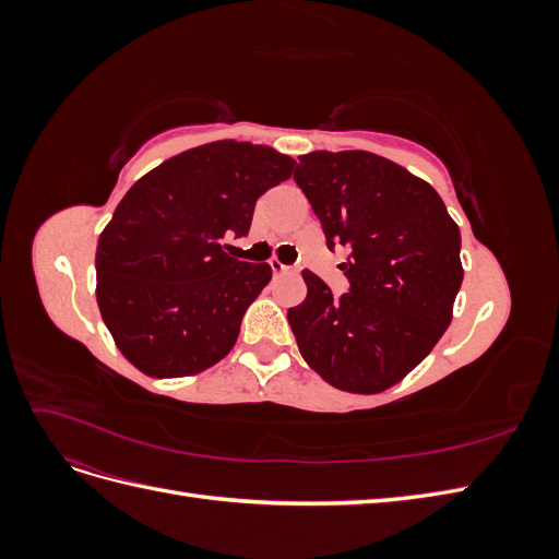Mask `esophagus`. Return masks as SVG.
<instances>
[{
  "mask_svg": "<svg viewBox=\"0 0 559 559\" xmlns=\"http://www.w3.org/2000/svg\"><path fill=\"white\" fill-rule=\"evenodd\" d=\"M270 267H273L275 275H292V273H294V267H292V265H284L280 259L270 261Z\"/></svg>",
  "mask_w": 559,
  "mask_h": 559,
  "instance_id": "34e87169",
  "label": "esophagus"
}]
</instances>
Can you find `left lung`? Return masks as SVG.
Returning a JSON list of instances; mask_svg holds the SVG:
<instances>
[{
    "label": "left lung",
    "mask_w": 559,
    "mask_h": 559,
    "mask_svg": "<svg viewBox=\"0 0 559 559\" xmlns=\"http://www.w3.org/2000/svg\"><path fill=\"white\" fill-rule=\"evenodd\" d=\"M294 179L343 245L349 292L302 270L308 296L289 308L302 359L335 389L380 394L427 357L452 321L464 280L462 235L425 179L370 151H312Z\"/></svg>",
    "instance_id": "left-lung-1"
}]
</instances>
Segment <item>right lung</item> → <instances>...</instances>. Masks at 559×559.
I'll return each instance as SVG.
<instances>
[{
	"instance_id": "obj_1",
	"label": "right lung",
	"mask_w": 559,
	"mask_h": 559,
	"mask_svg": "<svg viewBox=\"0 0 559 559\" xmlns=\"http://www.w3.org/2000/svg\"><path fill=\"white\" fill-rule=\"evenodd\" d=\"M294 165L273 146L218 140L132 183L99 233L95 296L134 368L186 378L233 349L273 267L233 259L226 240L249 233L257 200Z\"/></svg>"
}]
</instances>
